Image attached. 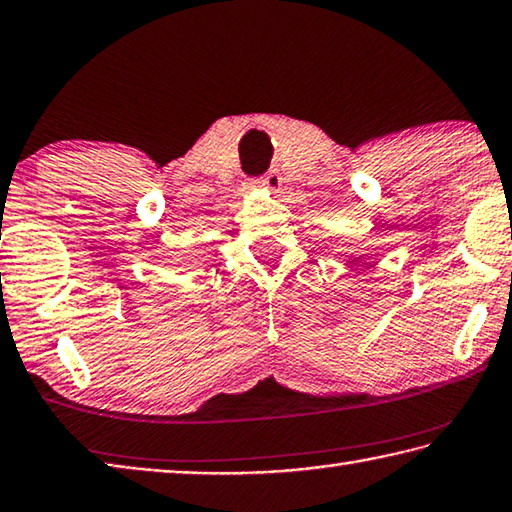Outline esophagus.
<instances>
[{
	"label": "esophagus",
	"mask_w": 512,
	"mask_h": 512,
	"mask_svg": "<svg viewBox=\"0 0 512 512\" xmlns=\"http://www.w3.org/2000/svg\"><path fill=\"white\" fill-rule=\"evenodd\" d=\"M253 183L257 185V188H262V190L277 192V190H280V185H282V176H280V172H277V170H268L264 176H259V179H255Z\"/></svg>",
	"instance_id": "obj_1"
}]
</instances>
